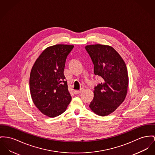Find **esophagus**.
<instances>
[{"label":"esophagus","instance_id":"esophagus-1","mask_svg":"<svg viewBox=\"0 0 155 155\" xmlns=\"http://www.w3.org/2000/svg\"><path fill=\"white\" fill-rule=\"evenodd\" d=\"M83 91H84V89L82 88L79 91H74V94H79V93L82 92Z\"/></svg>","mask_w":155,"mask_h":155}]
</instances>
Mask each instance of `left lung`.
Returning <instances> with one entry per match:
<instances>
[{"label": "left lung", "instance_id": "obj_1", "mask_svg": "<svg viewBox=\"0 0 155 155\" xmlns=\"http://www.w3.org/2000/svg\"><path fill=\"white\" fill-rule=\"evenodd\" d=\"M94 64V73L103 79L94 87L91 109L99 116L112 114L126 96L129 78L126 64L120 54L110 46L100 44L85 47Z\"/></svg>", "mask_w": 155, "mask_h": 155}]
</instances>
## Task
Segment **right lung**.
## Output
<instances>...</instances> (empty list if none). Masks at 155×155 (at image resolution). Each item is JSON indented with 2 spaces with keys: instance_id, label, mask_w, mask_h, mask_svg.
Returning <instances> with one entry per match:
<instances>
[{
  "instance_id": "add662e5",
  "label": "right lung",
  "mask_w": 155,
  "mask_h": 155,
  "mask_svg": "<svg viewBox=\"0 0 155 155\" xmlns=\"http://www.w3.org/2000/svg\"><path fill=\"white\" fill-rule=\"evenodd\" d=\"M73 47L56 45L47 48L31 68L29 79L31 99L38 109L48 117L63 114L71 101L63 72L66 58Z\"/></svg>"
}]
</instances>
